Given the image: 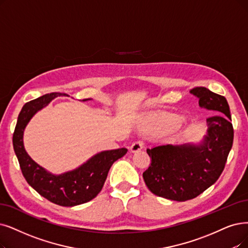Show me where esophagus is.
I'll return each instance as SVG.
<instances>
[{
  "mask_svg": "<svg viewBox=\"0 0 248 248\" xmlns=\"http://www.w3.org/2000/svg\"><path fill=\"white\" fill-rule=\"evenodd\" d=\"M143 147H144V142H143L142 140H137V141H134V142L130 145V151H131L132 153H136V152L141 151Z\"/></svg>",
  "mask_w": 248,
  "mask_h": 248,
  "instance_id": "obj_1",
  "label": "esophagus"
}]
</instances>
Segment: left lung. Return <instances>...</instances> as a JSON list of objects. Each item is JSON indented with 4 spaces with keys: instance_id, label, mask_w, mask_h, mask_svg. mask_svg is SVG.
I'll return each instance as SVG.
<instances>
[{
    "instance_id": "left-lung-1",
    "label": "left lung",
    "mask_w": 248,
    "mask_h": 248,
    "mask_svg": "<svg viewBox=\"0 0 248 248\" xmlns=\"http://www.w3.org/2000/svg\"><path fill=\"white\" fill-rule=\"evenodd\" d=\"M200 106L222 113L207 119V135L200 145H161L147 148L151 166L142 174L154 194L167 200L185 202L195 199L221 176L232 144L234 130L225 96L203 86L190 91Z\"/></svg>"
}]
</instances>
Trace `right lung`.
Segmentation results:
<instances>
[{
  "label": "right lung",
  "mask_w": 248,
  "mask_h": 248,
  "mask_svg": "<svg viewBox=\"0 0 248 248\" xmlns=\"http://www.w3.org/2000/svg\"><path fill=\"white\" fill-rule=\"evenodd\" d=\"M58 95L67 94L47 93L23 106L13 133V147L25 180L34 190L53 203L74 206L92 201L100 193L113 163L127 153V148L102 152L78 169L62 175L55 176L47 173L25 152L23 130L31 118Z\"/></svg>",
  "instance_id": "right-lung-1"
}]
</instances>
